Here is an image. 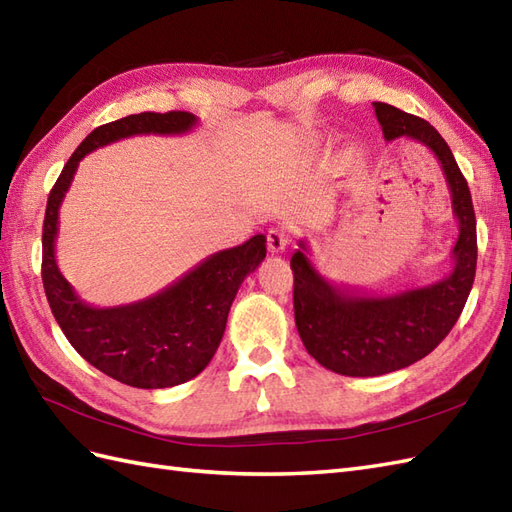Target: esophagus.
Wrapping results in <instances>:
<instances>
[{
  "mask_svg": "<svg viewBox=\"0 0 512 512\" xmlns=\"http://www.w3.org/2000/svg\"><path fill=\"white\" fill-rule=\"evenodd\" d=\"M266 242H268V251L270 253H283L285 251V246H287V233H285V229H270L268 231V235H266Z\"/></svg>",
  "mask_w": 512,
  "mask_h": 512,
  "instance_id": "34e87169",
  "label": "esophagus"
}]
</instances>
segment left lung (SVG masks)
<instances>
[{
	"instance_id": "1",
	"label": "left lung",
	"mask_w": 512,
	"mask_h": 512,
	"mask_svg": "<svg viewBox=\"0 0 512 512\" xmlns=\"http://www.w3.org/2000/svg\"><path fill=\"white\" fill-rule=\"evenodd\" d=\"M374 112L387 142L411 138L441 162L452 194V214L458 220V240L448 277L385 296L333 285L311 264L307 242H298L290 261L298 335L313 359L344 376H381L430 355L461 316L476 277V214L448 142L424 119L387 103L376 101Z\"/></svg>"
}]
</instances>
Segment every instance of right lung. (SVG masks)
Wrapping results in <instances>:
<instances>
[{"instance_id":"obj_1","label":"right lung","mask_w":512,"mask_h":512,"mask_svg":"<svg viewBox=\"0 0 512 512\" xmlns=\"http://www.w3.org/2000/svg\"><path fill=\"white\" fill-rule=\"evenodd\" d=\"M199 119L190 112H140L90 131L51 188L43 225V285L51 313L71 346L129 387L164 389L201 374L225 335L227 316L242 281L266 257V235L218 251L162 292L138 303L93 307L75 294L56 264L58 214L84 155L138 134H186Z\"/></svg>"}]
</instances>
